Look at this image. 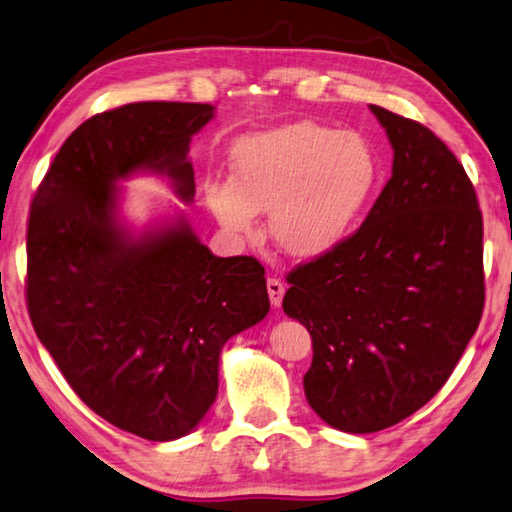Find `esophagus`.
Wrapping results in <instances>:
<instances>
[{
    "label": "esophagus",
    "mask_w": 512,
    "mask_h": 512,
    "mask_svg": "<svg viewBox=\"0 0 512 512\" xmlns=\"http://www.w3.org/2000/svg\"><path fill=\"white\" fill-rule=\"evenodd\" d=\"M266 288H268V297H271V304L273 306H280L282 304V297H284V284L277 280V277H268L266 280Z\"/></svg>",
    "instance_id": "1"
}]
</instances>
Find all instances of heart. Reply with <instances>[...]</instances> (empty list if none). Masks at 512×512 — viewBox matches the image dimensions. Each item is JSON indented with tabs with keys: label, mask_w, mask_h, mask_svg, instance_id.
<instances>
[{
	"label": "heart",
	"mask_w": 512,
	"mask_h": 512,
	"mask_svg": "<svg viewBox=\"0 0 512 512\" xmlns=\"http://www.w3.org/2000/svg\"><path fill=\"white\" fill-rule=\"evenodd\" d=\"M380 179L376 150L353 129L300 120L239 138L230 181L210 183L206 201L221 228L253 235L271 210V237L286 255H327L356 228Z\"/></svg>",
	"instance_id": "heart-1"
}]
</instances>
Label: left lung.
Instances as JSON below:
<instances>
[{
  "label": "left lung",
  "instance_id": "8db88e82",
  "mask_svg": "<svg viewBox=\"0 0 512 512\" xmlns=\"http://www.w3.org/2000/svg\"><path fill=\"white\" fill-rule=\"evenodd\" d=\"M392 179L351 237L288 273L284 313L313 340L304 394L324 423L367 434L401 423L450 378L483 311V219L448 145L369 105Z\"/></svg>",
  "mask_w": 512,
  "mask_h": 512
}]
</instances>
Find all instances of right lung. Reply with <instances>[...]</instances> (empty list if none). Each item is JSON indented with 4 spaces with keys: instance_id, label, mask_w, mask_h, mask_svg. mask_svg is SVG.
<instances>
[{
    "instance_id": "right-lung-1",
    "label": "right lung",
    "mask_w": 512,
    "mask_h": 512,
    "mask_svg": "<svg viewBox=\"0 0 512 512\" xmlns=\"http://www.w3.org/2000/svg\"><path fill=\"white\" fill-rule=\"evenodd\" d=\"M203 102H132L73 132L37 188L26 232L33 329L82 403L147 441L192 432L215 403L221 347L266 318L264 266L217 257L183 215L134 235L118 181L167 176L194 197Z\"/></svg>"
}]
</instances>
